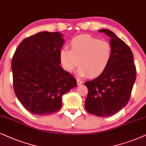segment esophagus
<instances>
[{
    "label": "esophagus",
    "mask_w": 146,
    "mask_h": 146,
    "mask_svg": "<svg viewBox=\"0 0 146 146\" xmlns=\"http://www.w3.org/2000/svg\"><path fill=\"white\" fill-rule=\"evenodd\" d=\"M77 85H81L83 83V81H81V79H77Z\"/></svg>",
    "instance_id": "34e87169"
}]
</instances>
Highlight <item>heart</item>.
I'll use <instances>...</instances> for the list:
<instances>
[{"instance_id": "heart-1", "label": "heart", "mask_w": 146, "mask_h": 146, "mask_svg": "<svg viewBox=\"0 0 146 146\" xmlns=\"http://www.w3.org/2000/svg\"><path fill=\"white\" fill-rule=\"evenodd\" d=\"M71 48H62L59 57L62 67L73 72L79 65L78 74L96 77L106 71L112 57V46L108 41L87 35L75 36L70 41Z\"/></svg>"}]
</instances>
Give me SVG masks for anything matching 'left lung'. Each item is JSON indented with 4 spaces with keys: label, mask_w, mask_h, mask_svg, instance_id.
Returning a JSON list of instances; mask_svg holds the SVG:
<instances>
[{
    "label": "left lung",
    "mask_w": 146,
    "mask_h": 146,
    "mask_svg": "<svg viewBox=\"0 0 146 146\" xmlns=\"http://www.w3.org/2000/svg\"><path fill=\"white\" fill-rule=\"evenodd\" d=\"M99 32L111 38L112 57L103 74L85 83L88 88L85 108L93 115L108 117L122 110L129 102L136 79V68L131 50L125 42L108 29Z\"/></svg>",
    "instance_id": "8db88e82"
}]
</instances>
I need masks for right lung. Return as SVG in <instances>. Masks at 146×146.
<instances>
[{
    "instance_id": "1",
    "label": "right lung",
    "mask_w": 146,
    "mask_h": 146,
    "mask_svg": "<svg viewBox=\"0 0 146 146\" xmlns=\"http://www.w3.org/2000/svg\"><path fill=\"white\" fill-rule=\"evenodd\" d=\"M64 42L60 33L43 31L25 38L15 50L11 63L14 91L31 113L58 111L63 95L77 86L76 79L59 65Z\"/></svg>"
}]
</instances>
